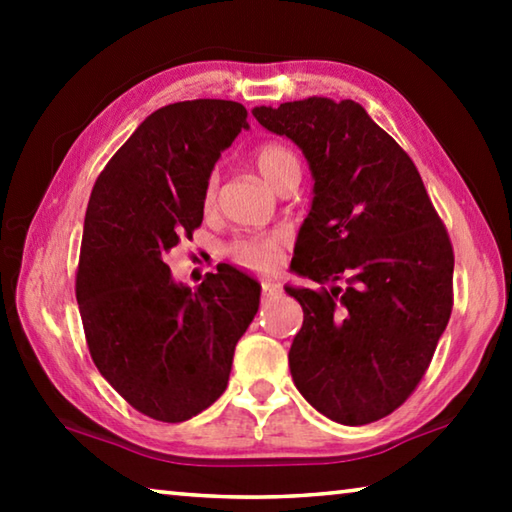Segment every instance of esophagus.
<instances>
[{"instance_id": "1", "label": "esophagus", "mask_w": 512, "mask_h": 512, "mask_svg": "<svg viewBox=\"0 0 512 512\" xmlns=\"http://www.w3.org/2000/svg\"><path fill=\"white\" fill-rule=\"evenodd\" d=\"M277 293H282L280 284H277V282H271V280H264V282H262V298H264V300L277 296Z\"/></svg>"}]
</instances>
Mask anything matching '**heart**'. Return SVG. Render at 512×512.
I'll use <instances>...</instances> for the list:
<instances>
[{
    "mask_svg": "<svg viewBox=\"0 0 512 512\" xmlns=\"http://www.w3.org/2000/svg\"><path fill=\"white\" fill-rule=\"evenodd\" d=\"M253 164L264 183L275 189V192H280V189L284 185H289L291 180H298L300 183V160L287 144H262L253 155ZM212 201L214 180H210L205 189V203L210 205ZM284 246H287V237L284 235L237 239L228 246V257L237 266L248 268V271H268V268H273L277 264V259L282 257Z\"/></svg>",
    "mask_w": 512,
    "mask_h": 512,
    "instance_id": "obj_1",
    "label": "heart"
}]
</instances>
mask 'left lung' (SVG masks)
I'll return each mask as SVG.
<instances>
[{"instance_id":"8db88e82","label":"left lung","mask_w":512,"mask_h":512,"mask_svg":"<svg viewBox=\"0 0 512 512\" xmlns=\"http://www.w3.org/2000/svg\"><path fill=\"white\" fill-rule=\"evenodd\" d=\"M253 115L296 142L314 176L291 268L320 287H287L305 311L291 377L329 420L386 418L418 388L452 316L445 223L413 160L359 103L309 97Z\"/></svg>"}]
</instances>
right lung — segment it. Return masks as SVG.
Wrapping results in <instances>:
<instances>
[{"label":"right lung","instance_id":"right-lung-1","mask_svg":"<svg viewBox=\"0 0 512 512\" xmlns=\"http://www.w3.org/2000/svg\"><path fill=\"white\" fill-rule=\"evenodd\" d=\"M246 117L237 101L169 103L92 189L76 271L85 341L108 384L153 420L185 422L219 400L257 314L259 284L246 273L221 264L192 291L164 262L201 225L207 180Z\"/></svg>","mask_w":512,"mask_h":512}]
</instances>
